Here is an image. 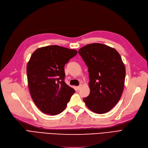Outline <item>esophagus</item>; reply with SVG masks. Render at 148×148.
I'll return each mask as SVG.
<instances>
[{
	"instance_id": "obj_1",
	"label": "esophagus",
	"mask_w": 148,
	"mask_h": 148,
	"mask_svg": "<svg viewBox=\"0 0 148 148\" xmlns=\"http://www.w3.org/2000/svg\"><path fill=\"white\" fill-rule=\"evenodd\" d=\"M81 86H82V85H80L79 86H78L76 87V89H77V90H79L80 89V88H81Z\"/></svg>"
}]
</instances>
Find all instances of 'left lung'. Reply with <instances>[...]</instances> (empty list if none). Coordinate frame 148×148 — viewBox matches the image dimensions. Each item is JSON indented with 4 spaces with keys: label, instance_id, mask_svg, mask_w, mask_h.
<instances>
[{
    "label": "left lung",
    "instance_id": "obj_1",
    "mask_svg": "<svg viewBox=\"0 0 148 148\" xmlns=\"http://www.w3.org/2000/svg\"><path fill=\"white\" fill-rule=\"evenodd\" d=\"M79 53L88 68L90 92L83 101L98 114L110 111L119 101L124 90L125 68L115 49L101 43L87 45Z\"/></svg>",
    "mask_w": 148,
    "mask_h": 148
}]
</instances>
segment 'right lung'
<instances>
[{
    "mask_svg": "<svg viewBox=\"0 0 148 148\" xmlns=\"http://www.w3.org/2000/svg\"><path fill=\"white\" fill-rule=\"evenodd\" d=\"M77 51L57 45L38 48L27 66L28 85L35 105L45 113H62L75 90L64 82V65Z\"/></svg>",
    "mask_w": 148,
    "mask_h": 148,
    "instance_id": "obj_1",
    "label": "right lung"
}]
</instances>
